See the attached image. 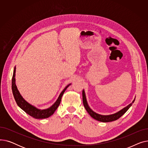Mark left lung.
<instances>
[{"label": "left lung", "mask_w": 148, "mask_h": 148, "mask_svg": "<svg viewBox=\"0 0 148 148\" xmlns=\"http://www.w3.org/2000/svg\"><path fill=\"white\" fill-rule=\"evenodd\" d=\"M83 105L84 107L86 108V111L88 112V113L90 115L91 117H92L94 119L98 121H101V122H112V121H114L118 119L119 118H121V116L125 113L128 109L131 106L132 103H133L134 102V100L133 101V103H131L130 104H129L128 106H127L126 107L123 108L122 110H121V111L118 112V113H116L115 114H111V115H107V116H103V115H101L99 114H97L96 113H95L94 112H93L90 108H89V107L88 106V104L87 103L86 101V96H85V94L84 90H83Z\"/></svg>", "instance_id": "obj_1"}]
</instances>
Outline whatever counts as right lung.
Segmentation results:
<instances>
[{"label":"right lung","mask_w":148,"mask_h":148,"mask_svg":"<svg viewBox=\"0 0 148 148\" xmlns=\"http://www.w3.org/2000/svg\"><path fill=\"white\" fill-rule=\"evenodd\" d=\"M15 68H14L13 75L12 78V90L13 95L15 98V101H16L17 105L26 113L32 116V117L34 118H37V119L47 118L54 113V112L56 111V110L57 109L60 104L62 97L63 95L64 92L65 91L66 88L69 86V85H70V84L68 85V86L63 90H62L56 103H54L51 107L45 110H39L38 108H35L32 106H31L28 103H27L21 96L19 91L17 89L16 84H15Z\"/></svg>","instance_id":"1"}]
</instances>
